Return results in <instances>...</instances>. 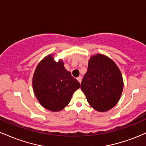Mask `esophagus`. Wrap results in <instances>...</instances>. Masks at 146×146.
Masks as SVG:
<instances>
[{
    "label": "esophagus",
    "instance_id": "34e87169",
    "mask_svg": "<svg viewBox=\"0 0 146 146\" xmlns=\"http://www.w3.org/2000/svg\"><path fill=\"white\" fill-rule=\"evenodd\" d=\"M82 78L81 76H79L78 78H77V80H78V82H80V83H81V82H82Z\"/></svg>",
    "mask_w": 146,
    "mask_h": 146
}]
</instances>
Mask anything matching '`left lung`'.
Returning <instances> with one entry per match:
<instances>
[{"label":"left lung","instance_id":"obj_1","mask_svg":"<svg viewBox=\"0 0 146 146\" xmlns=\"http://www.w3.org/2000/svg\"><path fill=\"white\" fill-rule=\"evenodd\" d=\"M123 81L113 60L103 54L92 56L81 83V89L90 106L98 112L113 108L121 96Z\"/></svg>","mask_w":146,"mask_h":146}]
</instances>
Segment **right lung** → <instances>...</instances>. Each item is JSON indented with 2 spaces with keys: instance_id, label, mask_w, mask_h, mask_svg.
Returning a JSON list of instances; mask_svg holds the SVG:
<instances>
[{
  "instance_id": "add662e5",
  "label": "right lung",
  "mask_w": 146,
  "mask_h": 146,
  "mask_svg": "<svg viewBox=\"0 0 146 146\" xmlns=\"http://www.w3.org/2000/svg\"><path fill=\"white\" fill-rule=\"evenodd\" d=\"M32 85L40 104L53 112L64 109L80 87V82L64 68L62 60L56 62L53 54L44 57L36 66Z\"/></svg>"
}]
</instances>
